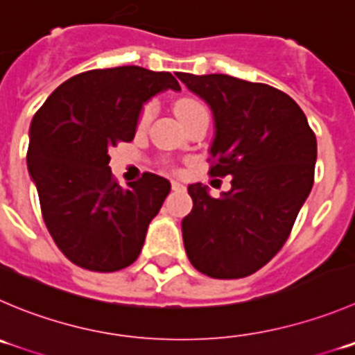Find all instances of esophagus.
Masks as SVG:
<instances>
[{
	"label": "esophagus",
	"instance_id": "34e87169",
	"mask_svg": "<svg viewBox=\"0 0 355 355\" xmlns=\"http://www.w3.org/2000/svg\"><path fill=\"white\" fill-rule=\"evenodd\" d=\"M171 184H172V190L174 191H178V190H183V184L180 183V181H171Z\"/></svg>",
	"mask_w": 355,
	"mask_h": 355
}]
</instances>
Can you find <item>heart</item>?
I'll list each match as a JSON object with an SVG mask.
<instances>
[{
	"label": "heart",
	"mask_w": 355,
	"mask_h": 355,
	"mask_svg": "<svg viewBox=\"0 0 355 355\" xmlns=\"http://www.w3.org/2000/svg\"><path fill=\"white\" fill-rule=\"evenodd\" d=\"M202 107L204 106H202L200 103H197V101L181 99L175 103V114H178L181 120V118H184L187 114L193 113V111H197V110H202ZM151 114H153V106H150V104H148V106L143 107V111H141V114H139V125H146L148 121H150Z\"/></svg>",
	"instance_id": "b5f03b06"
}]
</instances>
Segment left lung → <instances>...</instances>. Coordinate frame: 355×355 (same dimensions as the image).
I'll use <instances>...</instances> for the list:
<instances>
[{"mask_svg": "<svg viewBox=\"0 0 355 355\" xmlns=\"http://www.w3.org/2000/svg\"><path fill=\"white\" fill-rule=\"evenodd\" d=\"M214 114L211 168L232 175L221 197L188 187L183 219L191 265L212 279H242L265 266L288 241L313 184L315 134L302 107L281 90L228 74L175 73Z\"/></svg>", "mask_w": 355, "mask_h": 355, "instance_id": "8db88e82", "label": "left lung"}]
</instances>
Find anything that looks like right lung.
<instances>
[{
    "label": "right lung",
    "instance_id": "right-lung-1",
    "mask_svg": "<svg viewBox=\"0 0 355 355\" xmlns=\"http://www.w3.org/2000/svg\"><path fill=\"white\" fill-rule=\"evenodd\" d=\"M168 89L181 87L165 71H85L57 87L33 116L29 174L46 228L74 265L116 272L139 256L171 183L144 172L120 187L107 165V150L132 141L143 104Z\"/></svg>",
    "mask_w": 355,
    "mask_h": 355
}]
</instances>
